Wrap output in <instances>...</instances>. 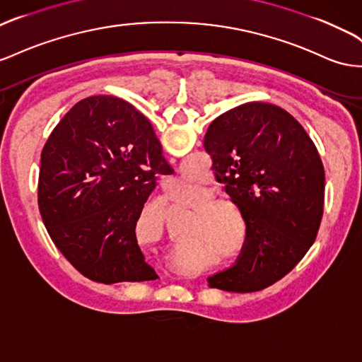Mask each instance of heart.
Returning a JSON list of instances; mask_svg holds the SVG:
<instances>
[{
    "label": "heart",
    "instance_id": "obj_1",
    "mask_svg": "<svg viewBox=\"0 0 362 362\" xmlns=\"http://www.w3.org/2000/svg\"><path fill=\"white\" fill-rule=\"evenodd\" d=\"M201 226L205 227L207 230H210L214 236H216L218 239H222L223 236H226V231H227V227H226V222L223 221H210V222H201Z\"/></svg>",
    "mask_w": 362,
    "mask_h": 362
}]
</instances>
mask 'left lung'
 Returning a JSON list of instances; mask_svg holds the SVG:
<instances>
[{
  "label": "left lung",
  "mask_w": 362,
  "mask_h": 362,
  "mask_svg": "<svg viewBox=\"0 0 362 362\" xmlns=\"http://www.w3.org/2000/svg\"><path fill=\"white\" fill-rule=\"evenodd\" d=\"M204 148L247 222L236 265L209 285L228 292L274 285L314 245L323 218L326 177L314 141L280 106L251 102L211 122Z\"/></svg>",
  "instance_id": "8db88e82"
}]
</instances>
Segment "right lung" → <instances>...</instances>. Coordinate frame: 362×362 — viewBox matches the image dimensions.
Listing matches in <instances>:
<instances>
[{"label":"right lung","instance_id":"obj_1","mask_svg":"<svg viewBox=\"0 0 362 362\" xmlns=\"http://www.w3.org/2000/svg\"><path fill=\"white\" fill-rule=\"evenodd\" d=\"M170 173L141 112L119 97H86L56 124L41 153L44 226L86 279L105 285L155 280L135 227L160 177Z\"/></svg>","mask_w":362,"mask_h":362}]
</instances>
